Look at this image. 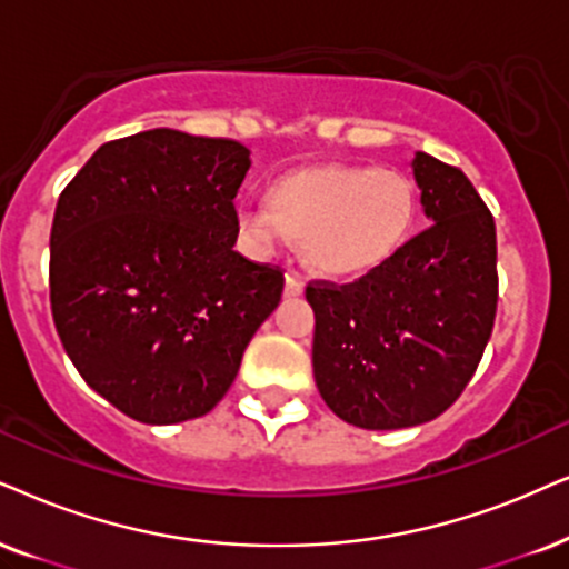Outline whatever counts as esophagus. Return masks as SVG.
<instances>
[{
	"instance_id": "1",
	"label": "esophagus",
	"mask_w": 569,
	"mask_h": 569,
	"mask_svg": "<svg viewBox=\"0 0 569 569\" xmlns=\"http://www.w3.org/2000/svg\"><path fill=\"white\" fill-rule=\"evenodd\" d=\"M301 291H305V278H301L297 270L286 272V289H283L286 297H299Z\"/></svg>"
}]
</instances>
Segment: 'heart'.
<instances>
[{
	"mask_svg": "<svg viewBox=\"0 0 569 569\" xmlns=\"http://www.w3.org/2000/svg\"><path fill=\"white\" fill-rule=\"evenodd\" d=\"M241 239L260 254L305 241L315 270L362 276L401 249L415 220V189L401 172L372 164H315L280 176L268 207L239 204Z\"/></svg>",
	"mask_w": 569,
	"mask_h": 569,
	"instance_id": "heart-1",
	"label": "heart"
}]
</instances>
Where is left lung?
Instances as JSON below:
<instances>
[{
	"label": "left lung",
	"instance_id": "obj_1",
	"mask_svg": "<svg viewBox=\"0 0 569 569\" xmlns=\"http://www.w3.org/2000/svg\"><path fill=\"white\" fill-rule=\"evenodd\" d=\"M415 181L433 226L355 283L312 280V368L320 397L349 426L412 428L446 412L491 338L496 226L459 168L417 152Z\"/></svg>",
	"mask_w": 569,
	"mask_h": 569
}]
</instances>
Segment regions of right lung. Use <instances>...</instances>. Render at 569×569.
I'll use <instances>...</instances> for the list:
<instances>
[{"instance_id":"1","label":"right lung","mask_w":569,"mask_h":569,"mask_svg":"<svg viewBox=\"0 0 569 569\" xmlns=\"http://www.w3.org/2000/svg\"><path fill=\"white\" fill-rule=\"evenodd\" d=\"M249 164L239 141L154 128L102 143L60 193L54 328L86 383L133 420L210 412L278 307L283 272L233 251Z\"/></svg>"}]
</instances>
